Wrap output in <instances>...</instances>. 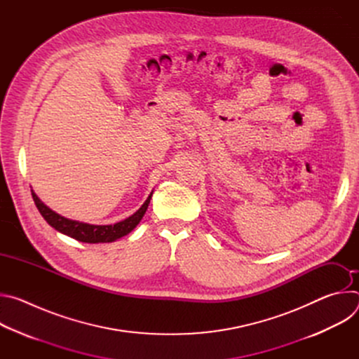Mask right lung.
<instances>
[{"label":"right lung","mask_w":359,"mask_h":359,"mask_svg":"<svg viewBox=\"0 0 359 359\" xmlns=\"http://www.w3.org/2000/svg\"><path fill=\"white\" fill-rule=\"evenodd\" d=\"M32 193V198L35 201V206L39 210L41 216L46 220V223L49 226H53L55 230H58L62 234H67L78 241L82 243H112L123 236H126L128 233H130L142 220V217L144 216L147 206L150 203L151 194L146 198V201L142 204V208L133 213L130 217L115 223V224H108V226H95V224H88V223H81V222H75V220H69L67 217L60 216L58 213H55L54 210H50L48 206L39 200V197L31 190Z\"/></svg>","instance_id":"right-lung-1"}]
</instances>
